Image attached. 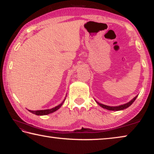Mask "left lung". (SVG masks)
Returning a JSON list of instances; mask_svg holds the SVG:
<instances>
[{
	"mask_svg": "<svg viewBox=\"0 0 154 154\" xmlns=\"http://www.w3.org/2000/svg\"><path fill=\"white\" fill-rule=\"evenodd\" d=\"M138 95H137L135 96L134 98H133L131 100L129 101L128 103H125L124 105H119V106H107V105H103V104H101L100 103L97 102L95 100V101L96 102V103L98 104L99 106H100L101 107H103V109H107V110H110V111H121V110H124L125 109H127L128 107H129V106L132 105V103H134V101L136 100V98H137Z\"/></svg>",
	"mask_w": 154,
	"mask_h": 154,
	"instance_id": "8db88e82",
	"label": "left lung"
}]
</instances>
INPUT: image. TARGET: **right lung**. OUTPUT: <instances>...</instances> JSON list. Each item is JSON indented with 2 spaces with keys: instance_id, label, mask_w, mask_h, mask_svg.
Masks as SVG:
<instances>
[{
  "instance_id": "right-lung-1",
  "label": "right lung",
  "mask_w": 154,
  "mask_h": 154,
  "mask_svg": "<svg viewBox=\"0 0 154 154\" xmlns=\"http://www.w3.org/2000/svg\"><path fill=\"white\" fill-rule=\"evenodd\" d=\"M66 97H65V98L64 99V100L62 101V103L60 104V105H58V106H55V107L51 108L50 109H44V110H37V111H31V110H28V111H29L30 113L36 115V116H46V115H48L49 113H54V111H57L58 109H59L61 107L62 105H63L65 100H66Z\"/></svg>"
}]
</instances>
